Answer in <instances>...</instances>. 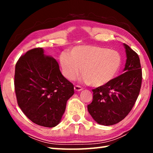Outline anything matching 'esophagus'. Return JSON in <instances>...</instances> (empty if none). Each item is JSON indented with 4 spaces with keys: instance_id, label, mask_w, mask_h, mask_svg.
Returning <instances> with one entry per match:
<instances>
[{
    "instance_id": "esophagus-1",
    "label": "esophagus",
    "mask_w": 153,
    "mask_h": 153,
    "mask_svg": "<svg viewBox=\"0 0 153 153\" xmlns=\"http://www.w3.org/2000/svg\"><path fill=\"white\" fill-rule=\"evenodd\" d=\"M74 90H76V91H81L82 90V88L80 86H78V85H76V86H74Z\"/></svg>"
}]
</instances>
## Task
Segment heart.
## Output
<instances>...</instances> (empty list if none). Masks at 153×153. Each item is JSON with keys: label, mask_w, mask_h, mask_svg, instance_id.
Segmentation results:
<instances>
[{"label": "heart", "mask_w": 153, "mask_h": 153, "mask_svg": "<svg viewBox=\"0 0 153 153\" xmlns=\"http://www.w3.org/2000/svg\"><path fill=\"white\" fill-rule=\"evenodd\" d=\"M60 64L64 76L74 80L82 73L83 80L94 87L107 85L117 76L121 58L117 51L98 46H75L69 55L62 54Z\"/></svg>", "instance_id": "b5f03b06"}]
</instances>
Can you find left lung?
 Listing matches in <instances>:
<instances>
[{
  "label": "left lung",
  "instance_id": "left-lung-1",
  "mask_svg": "<svg viewBox=\"0 0 153 153\" xmlns=\"http://www.w3.org/2000/svg\"><path fill=\"white\" fill-rule=\"evenodd\" d=\"M127 59L123 74L103 86L93 89V99L88 110L98 124L112 126L123 120L139 95L142 80L140 59L135 51L123 44Z\"/></svg>",
  "mask_w": 153,
  "mask_h": 153
}]
</instances>
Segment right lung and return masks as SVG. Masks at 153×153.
I'll list each match as a JSON object with an SVG mask.
<instances>
[{
	"instance_id": "right-lung-1",
	"label": "right lung",
	"mask_w": 153,
	"mask_h": 153,
	"mask_svg": "<svg viewBox=\"0 0 153 153\" xmlns=\"http://www.w3.org/2000/svg\"><path fill=\"white\" fill-rule=\"evenodd\" d=\"M14 85L23 113L32 122L47 128L59 123L67 101L74 94V84L42 48L31 49L20 56L15 65Z\"/></svg>"
}]
</instances>
